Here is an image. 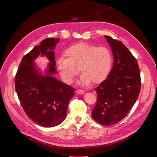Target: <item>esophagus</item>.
I'll list each match as a JSON object with an SVG mask.
<instances>
[{
	"label": "esophagus",
	"mask_w": 157,
	"mask_h": 157,
	"mask_svg": "<svg viewBox=\"0 0 157 157\" xmlns=\"http://www.w3.org/2000/svg\"><path fill=\"white\" fill-rule=\"evenodd\" d=\"M84 91L82 90H76V93H77V94H84Z\"/></svg>",
	"instance_id": "esophagus-1"
}]
</instances>
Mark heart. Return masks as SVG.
<instances>
[{
	"label": "heart",
	"mask_w": 157,
	"mask_h": 157,
	"mask_svg": "<svg viewBox=\"0 0 157 157\" xmlns=\"http://www.w3.org/2000/svg\"><path fill=\"white\" fill-rule=\"evenodd\" d=\"M65 58H61L57 63L63 81L72 84L80 72V82L88 85L92 82L99 84L105 80L112 69L113 56L106 47L78 42L64 52Z\"/></svg>",
	"instance_id": "heart-1"
}]
</instances>
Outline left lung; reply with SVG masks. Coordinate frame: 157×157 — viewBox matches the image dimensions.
Listing matches in <instances>:
<instances>
[{"instance_id": "left-lung-1", "label": "left lung", "mask_w": 157, "mask_h": 157, "mask_svg": "<svg viewBox=\"0 0 157 157\" xmlns=\"http://www.w3.org/2000/svg\"><path fill=\"white\" fill-rule=\"evenodd\" d=\"M105 38L111 47L114 63L107 78L95 89L98 98L92 117L99 124L111 126L123 119L134 105L141 77L137 61L127 47L111 36Z\"/></svg>"}]
</instances>
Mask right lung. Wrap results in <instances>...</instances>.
<instances>
[{"mask_svg": "<svg viewBox=\"0 0 157 157\" xmlns=\"http://www.w3.org/2000/svg\"><path fill=\"white\" fill-rule=\"evenodd\" d=\"M58 39H46L23 56L15 77V87L23 110L29 118L43 127H54L66 117L74 88L52 77L56 73L54 49ZM39 55L50 60L46 75L33 61Z\"/></svg>", "mask_w": 157, "mask_h": 157, "instance_id": "obj_1", "label": "right lung"}]
</instances>
